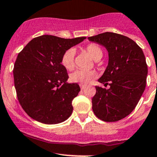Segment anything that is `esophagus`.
Wrapping results in <instances>:
<instances>
[{
  "instance_id": "1",
  "label": "esophagus",
  "mask_w": 157,
  "mask_h": 157,
  "mask_svg": "<svg viewBox=\"0 0 157 157\" xmlns=\"http://www.w3.org/2000/svg\"><path fill=\"white\" fill-rule=\"evenodd\" d=\"M80 89H81V90H84V89H86V86H85L80 85Z\"/></svg>"
}]
</instances>
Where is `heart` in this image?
<instances>
[{
    "mask_svg": "<svg viewBox=\"0 0 157 157\" xmlns=\"http://www.w3.org/2000/svg\"><path fill=\"white\" fill-rule=\"evenodd\" d=\"M86 51L94 60H99L103 56L102 48L97 44H89L86 48ZM61 63L66 69L71 70L75 65V51L73 49L65 51L62 55ZM95 77L96 74L92 71L77 70L71 73L70 78L74 82H78L81 85H87Z\"/></svg>",
    "mask_w": 157,
    "mask_h": 157,
    "instance_id": "1",
    "label": "heart"
}]
</instances>
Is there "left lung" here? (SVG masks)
<instances>
[{
	"mask_svg": "<svg viewBox=\"0 0 157 157\" xmlns=\"http://www.w3.org/2000/svg\"><path fill=\"white\" fill-rule=\"evenodd\" d=\"M107 50L109 63L98 82L110 88L95 86L92 109L101 120L114 122L135 109L146 86L147 65L142 48L130 38L106 32L88 38Z\"/></svg>",
	"mask_w": 157,
	"mask_h": 157,
	"instance_id": "left-lung-1",
	"label": "left lung"
}]
</instances>
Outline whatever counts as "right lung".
<instances>
[{
  "label": "right lung",
  "instance_id": "obj_1",
  "mask_svg": "<svg viewBox=\"0 0 157 157\" xmlns=\"http://www.w3.org/2000/svg\"><path fill=\"white\" fill-rule=\"evenodd\" d=\"M85 39L43 35L33 39L18 53L13 68L17 98L34 120L55 124L71 115L72 101L80 88L67 82L68 75L61 58L65 51Z\"/></svg>",
  "mask_w": 157,
  "mask_h": 157
}]
</instances>
